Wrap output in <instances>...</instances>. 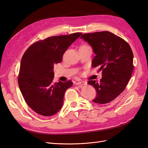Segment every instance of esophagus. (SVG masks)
Wrapping results in <instances>:
<instances>
[{"label":"esophagus","instance_id":"esophagus-1","mask_svg":"<svg viewBox=\"0 0 148 148\" xmlns=\"http://www.w3.org/2000/svg\"><path fill=\"white\" fill-rule=\"evenodd\" d=\"M87 83L85 82H77L76 83V84L78 85V86L79 87H82L83 85H84V84H86Z\"/></svg>","mask_w":148,"mask_h":148}]
</instances>
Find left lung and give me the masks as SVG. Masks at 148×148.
Instances as JSON below:
<instances>
[{"label":"left lung","instance_id":"1","mask_svg":"<svg viewBox=\"0 0 148 148\" xmlns=\"http://www.w3.org/2000/svg\"><path fill=\"white\" fill-rule=\"evenodd\" d=\"M92 49L95 56L92 66L102 71L99 82L88 81L96 89L97 96L92 101L107 104L115 99L127 86L133 71V53L129 44L109 31L83 34L80 37Z\"/></svg>","mask_w":148,"mask_h":148}]
</instances>
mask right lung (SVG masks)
I'll list each match as a JSON object with an SVG mask.
<instances>
[{"mask_svg":"<svg viewBox=\"0 0 148 148\" xmlns=\"http://www.w3.org/2000/svg\"><path fill=\"white\" fill-rule=\"evenodd\" d=\"M82 33L49 37L32 44L22 57L18 79L26 102L35 112L52 116L62 107L70 80L53 83V65L60 63L68 47Z\"/></svg>","mask_w":148,"mask_h":148,"instance_id":"right-lung-1","label":"right lung"}]
</instances>
